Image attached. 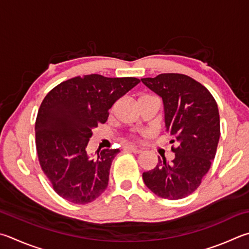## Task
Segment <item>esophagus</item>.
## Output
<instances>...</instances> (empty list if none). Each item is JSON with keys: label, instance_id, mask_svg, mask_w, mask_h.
I'll list each match as a JSON object with an SVG mask.
<instances>
[{"label": "esophagus", "instance_id": "34e87169", "mask_svg": "<svg viewBox=\"0 0 249 249\" xmlns=\"http://www.w3.org/2000/svg\"><path fill=\"white\" fill-rule=\"evenodd\" d=\"M125 150L130 151V152H134V153H140V152H142V149H139L137 147H133V146L125 147Z\"/></svg>", "mask_w": 249, "mask_h": 249}]
</instances>
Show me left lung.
Returning <instances> with one entry per match:
<instances>
[{
	"mask_svg": "<svg viewBox=\"0 0 249 249\" xmlns=\"http://www.w3.org/2000/svg\"><path fill=\"white\" fill-rule=\"evenodd\" d=\"M143 85L162 98L165 130L175 138V158L158 160L143 172L146 186L165 199H182L195 192L214 159L220 138L218 105L205 86L183 74L142 78ZM174 140H171L173 143Z\"/></svg>",
	"mask_w": 249,
	"mask_h": 249,
	"instance_id": "1",
	"label": "left lung"
}]
</instances>
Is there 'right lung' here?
I'll list each match as a JSON object with an SVG mask.
<instances>
[{"label": "right lung", "instance_id": "right-lung-1", "mask_svg": "<svg viewBox=\"0 0 249 249\" xmlns=\"http://www.w3.org/2000/svg\"><path fill=\"white\" fill-rule=\"evenodd\" d=\"M135 77L91 74L63 81L50 91L36 120V147L43 173L57 195L85 205L106 191L119 149L90 153L89 138L106 123L116 100L138 85Z\"/></svg>", "mask_w": 249, "mask_h": 249}]
</instances>
